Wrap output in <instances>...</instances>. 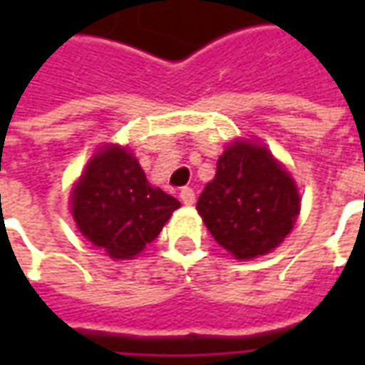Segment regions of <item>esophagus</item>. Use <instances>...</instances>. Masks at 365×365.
<instances>
[{
  "label": "esophagus",
  "mask_w": 365,
  "mask_h": 365,
  "mask_svg": "<svg viewBox=\"0 0 365 365\" xmlns=\"http://www.w3.org/2000/svg\"><path fill=\"white\" fill-rule=\"evenodd\" d=\"M180 199H182L183 205H193V203H195V191L191 190V187H183V190L180 191Z\"/></svg>",
  "instance_id": "34e87169"
}]
</instances>
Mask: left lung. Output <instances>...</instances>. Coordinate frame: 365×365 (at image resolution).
Here are the masks:
<instances>
[{
  "instance_id": "1",
  "label": "left lung",
  "mask_w": 365,
  "mask_h": 365,
  "mask_svg": "<svg viewBox=\"0 0 365 365\" xmlns=\"http://www.w3.org/2000/svg\"><path fill=\"white\" fill-rule=\"evenodd\" d=\"M297 185L262 144L237 140L217 162V174L199 195L207 230L237 260L274 250L297 221Z\"/></svg>"
}]
</instances>
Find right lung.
I'll return each instance as SVG.
<instances>
[{"mask_svg": "<svg viewBox=\"0 0 365 365\" xmlns=\"http://www.w3.org/2000/svg\"><path fill=\"white\" fill-rule=\"evenodd\" d=\"M180 201L152 187L138 160L105 144L72 190V217L91 245L113 260H130L158 237Z\"/></svg>", "mask_w": 365, "mask_h": 365, "instance_id": "obj_1", "label": "right lung"}]
</instances>
